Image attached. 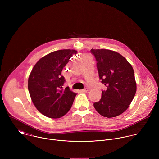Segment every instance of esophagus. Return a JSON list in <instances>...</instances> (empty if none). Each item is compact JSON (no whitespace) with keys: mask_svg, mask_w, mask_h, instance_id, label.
<instances>
[{"mask_svg":"<svg viewBox=\"0 0 159 159\" xmlns=\"http://www.w3.org/2000/svg\"><path fill=\"white\" fill-rule=\"evenodd\" d=\"M89 90V89H87V88H84V89H83L82 90V92H84V93H86V92H87Z\"/></svg>","mask_w":159,"mask_h":159,"instance_id":"1","label":"esophagus"}]
</instances>
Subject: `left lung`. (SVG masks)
Wrapping results in <instances>:
<instances>
[{
    "label": "left lung",
    "mask_w": 159,
    "mask_h": 159,
    "mask_svg": "<svg viewBox=\"0 0 159 159\" xmlns=\"http://www.w3.org/2000/svg\"><path fill=\"white\" fill-rule=\"evenodd\" d=\"M90 52L96 58L99 79L107 87L94 107L104 117L118 116L128 108L137 91L133 67L116 52L91 49Z\"/></svg>",
    "instance_id": "1"
}]
</instances>
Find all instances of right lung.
Masks as SVG:
<instances>
[{
    "mask_svg": "<svg viewBox=\"0 0 159 159\" xmlns=\"http://www.w3.org/2000/svg\"><path fill=\"white\" fill-rule=\"evenodd\" d=\"M77 53L69 49L53 52L39 59L33 68L28 90L34 105L42 115L60 118L71 108L76 94L69 87L63 88L65 80L61 73Z\"/></svg>",
    "mask_w": 159,
    "mask_h": 159,
    "instance_id": "1",
    "label": "right lung"
}]
</instances>
